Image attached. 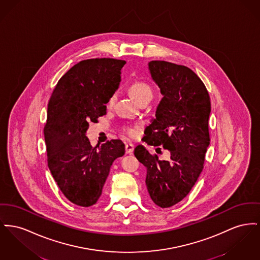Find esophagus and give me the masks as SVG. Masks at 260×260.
I'll list each match as a JSON object with an SVG mask.
<instances>
[{"instance_id":"obj_1","label":"esophagus","mask_w":260,"mask_h":260,"mask_svg":"<svg viewBox=\"0 0 260 260\" xmlns=\"http://www.w3.org/2000/svg\"><path fill=\"white\" fill-rule=\"evenodd\" d=\"M135 149V145L133 143H126L125 144V153L131 154Z\"/></svg>"}]
</instances>
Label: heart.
I'll return each mask as SVG.
<instances>
[{
  "mask_svg": "<svg viewBox=\"0 0 260 260\" xmlns=\"http://www.w3.org/2000/svg\"><path fill=\"white\" fill-rule=\"evenodd\" d=\"M128 91L131 93V95L138 101V103L144 99L147 98H151L152 97V90L150 88V86L144 82V81H134L129 86H128ZM115 94H113L107 102L108 107H111L114 102H115ZM123 132L131 138H135L138 135V128L137 127H133V126H125L123 128Z\"/></svg>",
  "mask_w": 260,
  "mask_h": 260,
  "instance_id": "b5f03b06",
  "label": "heart"
}]
</instances>
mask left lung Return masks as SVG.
Wrapping results in <instances>:
<instances>
[{
	"label": "left lung",
	"mask_w": 260,
	"mask_h": 260,
	"mask_svg": "<svg viewBox=\"0 0 260 260\" xmlns=\"http://www.w3.org/2000/svg\"><path fill=\"white\" fill-rule=\"evenodd\" d=\"M148 68L163 98L143 141L162 145L170 157L160 160L142 145L136 147L135 155L146 168L145 183L153 202L168 208L188 194L202 172L210 143L211 104L204 83L187 67L151 61Z\"/></svg>",
	"instance_id": "8db88e82"
}]
</instances>
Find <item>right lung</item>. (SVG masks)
<instances>
[{
    "instance_id": "right-lung-1",
    "label": "right lung",
    "mask_w": 260,
    "mask_h": 260,
    "mask_svg": "<svg viewBox=\"0 0 260 260\" xmlns=\"http://www.w3.org/2000/svg\"><path fill=\"white\" fill-rule=\"evenodd\" d=\"M124 63L110 58L77 62L60 78L48 103V167L63 196L82 207L97 202L113 162L124 154L120 139L93 147L85 136L89 122L106 115Z\"/></svg>"
}]
</instances>
